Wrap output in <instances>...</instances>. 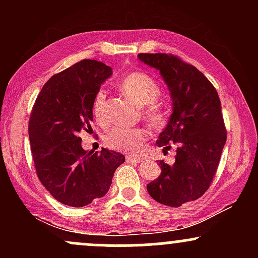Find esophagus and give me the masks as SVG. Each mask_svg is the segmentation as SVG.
I'll list each match as a JSON object with an SVG mask.
<instances>
[{
  "mask_svg": "<svg viewBox=\"0 0 258 258\" xmlns=\"http://www.w3.org/2000/svg\"><path fill=\"white\" fill-rule=\"evenodd\" d=\"M126 161L127 162H132V164H139V162H142L143 160L141 158H138V156H133V155H127L126 156Z\"/></svg>",
  "mask_w": 258,
  "mask_h": 258,
  "instance_id": "esophagus-1",
  "label": "esophagus"
}]
</instances>
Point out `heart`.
I'll return each mask as SVG.
<instances>
[{
	"instance_id": "heart-1",
	"label": "heart",
	"mask_w": 258,
	"mask_h": 258,
	"mask_svg": "<svg viewBox=\"0 0 258 258\" xmlns=\"http://www.w3.org/2000/svg\"><path fill=\"white\" fill-rule=\"evenodd\" d=\"M117 87L138 105H143L142 114L153 130L160 131L166 127L170 114L167 106L158 99L161 90L152 76L143 72L128 73L117 82ZM105 92L99 90L94 94L92 102L94 119L99 123L105 122ZM147 136L146 130L141 127L116 126L106 133L105 143L108 147L120 152L136 153L146 142Z\"/></svg>"
}]
</instances>
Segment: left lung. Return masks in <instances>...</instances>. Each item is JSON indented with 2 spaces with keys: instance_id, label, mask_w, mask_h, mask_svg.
<instances>
[{
  "instance_id": "obj_1",
  "label": "left lung",
  "mask_w": 258,
  "mask_h": 258,
  "mask_svg": "<svg viewBox=\"0 0 258 258\" xmlns=\"http://www.w3.org/2000/svg\"><path fill=\"white\" fill-rule=\"evenodd\" d=\"M139 59L160 70L168 86L173 112L158 146L176 147L174 164L160 160L161 173L147 185L162 205L179 207L199 199L214 180L227 141L221 100L215 86L194 65L171 53H139Z\"/></svg>"
}]
</instances>
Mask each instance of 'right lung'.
<instances>
[{
	"label": "right lung",
	"instance_id": "right-lung-1",
	"mask_svg": "<svg viewBox=\"0 0 258 258\" xmlns=\"http://www.w3.org/2000/svg\"><path fill=\"white\" fill-rule=\"evenodd\" d=\"M111 68L84 59L53 75L38 93L29 120L32 158L38 179L64 205L82 207L103 198L122 154L102 148L85 152L81 132L92 131V102Z\"/></svg>",
	"mask_w": 258,
	"mask_h": 258
}]
</instances>
